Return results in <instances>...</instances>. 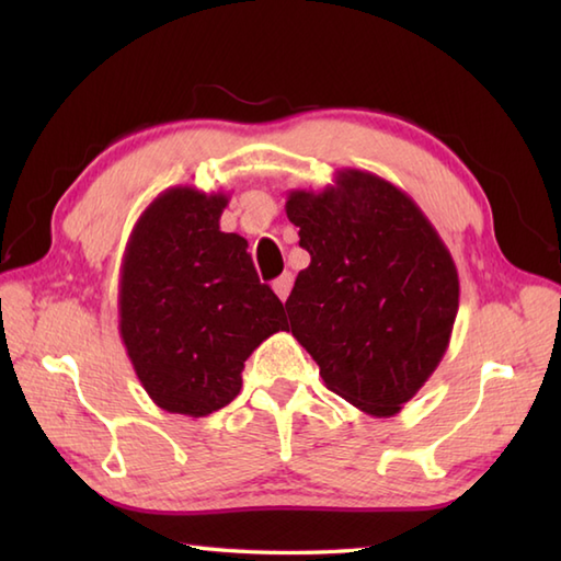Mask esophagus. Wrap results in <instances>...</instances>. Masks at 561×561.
I'll list each match as a JSON object with an SVG mask.
<instances>
[{"label":"esophagus","instance_id":"esophagus-1","mask_svg":"<svg viewBox=\"0 0 561 561\" xmlns=\"http://www.w3.org/2000/svg\"><path fill=\"white\" fill-rule=\"evenodd\" d=\"M291 287H294V277H291V272H284L282 277H277V279L272 282V289H274V294L279 296L282 301H287V299H289Z\"/></svg>","mask_w":561,"mask_h":561}]
</instances>
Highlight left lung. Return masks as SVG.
<instances>
[{
    "instance_id": "8db88e82",
    "label": "left lung",
    "mask_w": 561,
    "mask_h": 561,
    "mask_svg": "<svg viewBox=\"0 0 561 561\" xmlns=\"http://www.w3.org/2000/svg\"><path fill=\"white\" fill-rule=\"evenodd\" d=\"M287 217L311 253L287 299L291 335L332 392L396 416L436 371L456 323L446 243L404 190L359 169L318 193L291 190Z\"/></svg>"
}]
</instances>
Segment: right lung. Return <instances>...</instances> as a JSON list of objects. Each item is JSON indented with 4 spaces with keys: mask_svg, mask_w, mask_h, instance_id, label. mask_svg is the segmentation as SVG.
<instances>
[{
    "mask_svg": "<svg viewBox=\"0 0 561 561\" xmlns=\"http://www.w3.org/2000/svg\"><path fill=\"white\" fill-rule=\"evenodd\" d=\"M226 205V193L163 190L137 219L121 265V337L139 383L161 410L195 420L229 404L248 356L287 330L245 238L219 229Z\"/></svg>",
    "mask_w": 561,
    "mask_h": 561,
    "instance_id": "1",
    "label": "right lung"
}]
</instances>
